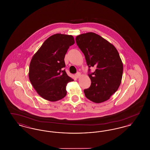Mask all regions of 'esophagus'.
Here are the masks:
<instances>
[{"instance_id":"1","label":"esophagus","mask_w":150,"mask_h":150,"mask_svg":"<svg viewBox=\"0 0 150 150\" xmlns=\"http://www.w3.org/2000/svg\"><path fill=\"white\" fill-rule=\"evenodd\" d=\"M75 76H76V78H79L80 76H81V74H80V72H77V74L75 75Z\"/></svg>"}]
</instances>
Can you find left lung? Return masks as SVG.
I'll use <instances>...</instances> for the list:
<instances>
[{
	"label": "left lung",
	"mask_w": 150,
	"mask_h": 150,
	"mask_svg": "<svg viewBox=\"0 0 150 150\" xmlns=\"http://www.w3.org/2000/svg\"><path fill=\"white\" fill-rule=\"evenodd\" d=\"M75 39L87 65L96 68L88 74L91 85L84 91L86 97L97 103L106 101L121 84L123 64L117 50L113 44L92 32L79 35Z\"/></svg>",
	"instance_id": "8db88e82"
}]
</instances>
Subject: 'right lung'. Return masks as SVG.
I'll list each match as a JSON object with an SVG mask.
<instances>
[{"mask_svg": "<svg viewBox=\"0 0 150 150\" xmlns=\"http://www.w3.org/2000/svg\"><path fill=\"white\" fill-rule=\"evenodd\" d=\"M74 43L72 36L56 34L45 40L32 57L29 80L44 99L55 102L66 96V86L74 80L63 70L64 56Z\"/></svg>", "mask_w": 150, "mask_h": 150, "instance_id": "add662e5", "label": "right lung"}]
</instances>
